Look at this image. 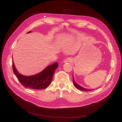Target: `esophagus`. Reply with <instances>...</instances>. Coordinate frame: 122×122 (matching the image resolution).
Segmentation results:
<instances>
[{
	"instance_id": "esophagus-1",
	"label": "esophagus",
	"mask_w": 122,
	"mask_h": 122,
	"mask_svg": "<svg viewBox=\"0 0 122 122\" xmlns=\"http://www.w3.org/2000/svg\"><path fill=\"white\" fill-rule=\"evenodd\" d=\"M72 58L71 57H68L67 58H66L64 60V63H68V62H70L72 61Z\"/></svg>"
}]
</instances>
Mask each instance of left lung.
Instances as JSON below:
<instances>
[{
  "mask_svg": "<svg viewBox=\"0 0 122 122\" xmlns=\"http://www.w3.org/2000/svg\"><path fill=\"white\" fill-rule=\"evenodd\" d=\"M73 84L74 86H75L76 88L77 89H78L79 90L81 91H84V92H88V91H92V89H86L84 87H81V86H80V85H79L78 84H76V83L74 81V76H73Z\"/></svg>",
  "mask_w": 122,
  "mask_h": 122,
  "instance_id": "obj_1",
  "label": "left lung"
}]
</instances>
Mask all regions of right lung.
Masks as SVG:
<instances>
[{
	"label": "right lung",
	"mask_w": 122,
	"mask_h": 122,
	"mask_svg": "<svg viewBox=\"0 0 122 122\" xmlns=\"http://www.w3.org/2000/svg\"><path fill=\"white\" fill-rule=\"evenodd\" d=\"M31 33V31L28 33ZM58 67L57 62L48 66L40 73L34 76H25L19 73L12 60L13 71L21 85L25 87L34 89H43L47 88L52 81L56 69Z\"/></svg>",
	"instance_id": "right-lung-1"
}]
</instances>
